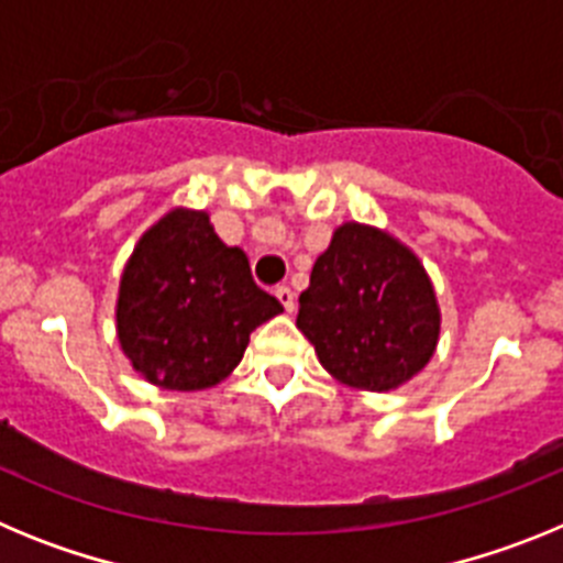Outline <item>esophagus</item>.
I'll return each mask as SVG.
<instances>
[{
  "label": "esophagus",
  "mask_w": 563,
  "mask_h": 563,
  "mask_svg": "<svg viewBox=\"0 0 563 563\" xmlns=\"http://www.w3.org/2000/svg\"><path fill=\"white\" fill-rule=\"evenodd\" d=\"M276 298H278V301H282V307H285L287 312L296 310V292H292L287 285H278L276 287Z\"/></svg>",
  "instance_id": "obj_1"
}]
</instances>
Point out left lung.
I'll return each mask as SVG.
<instances>
[{"label": "left lung", "instance_id": "1", "mask_svg": "<svg viewBox=\"0 0 563 563\" xmlns=\"http://www.w3.org/2000/svg\"><path fill=\"white\" fill-rule=\"evenodd\" d=\"M296 327L330 375L369 391L397 389L434 355L440 310L409 247L346 222L316 258Z\"/></svg>", "mask_w": 563, "mask_h": 563}]
</instances>
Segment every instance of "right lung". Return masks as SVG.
Masks as SVG:
<instances>
[{"label": "right lung", "mask_w": 563, "mask_h": 563, "mask_svg": "<svg viewBox=\"0 0 563 563\" xmlns=\"http://www.w3.org/2000/svg\"><path fill=\"white\" fill-rule=\"evenodd\" d=\"M282 305L253 282L247 256L208 213L172 211L137 242L118 296V338L146 380L177 391L217 386L251 332Z\"/></svg>", "instance_id": "obj_1"}]
</instances>
